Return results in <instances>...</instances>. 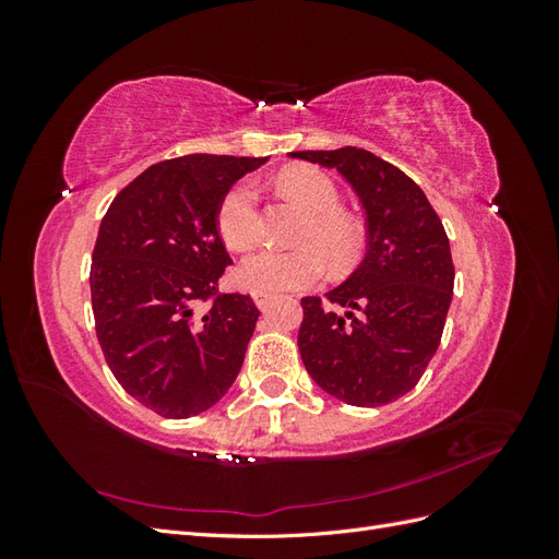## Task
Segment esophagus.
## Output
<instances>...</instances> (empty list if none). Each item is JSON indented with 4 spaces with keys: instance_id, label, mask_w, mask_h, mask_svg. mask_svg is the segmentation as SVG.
<instances>
[{
    "instance_id": "1",
    "label": "esophagus",
    "mask_w": 559,
    "mask_h": 559,
    "mask_svg": "<svg viewBox=\"0 0 559 559\" xmlns=\"http://www.w3.org/2000/svg\"><path fill=\"white\" fill-rule=\"evenodd\" d=\"M251 298H253V302H257V308L265 310V308H267V302H270V298H273V296H270L267 292H257V289H253V292H251Z\"/></svg>"
}]
</instances>
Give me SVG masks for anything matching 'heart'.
<instances>
[{
	"label": "heart",
	"mask_w": 559,
	"mask_h": 559,
	"mask_svg": "<svg viewBox=\"0 0 559 559\" xmlns=\"http://www.w3.org/2000/svg\"><path fill=\"white\" fill-rule=\"evenodd\" d=\"M284 195L294 198L310 212L308 224L298 235L294 251L261 249L240 263V282L257 292H296L308 289L326 275V260L333 267H347L357 261L364 230L352 216L341 212V193L333 179L310 165H296L277 179ZM259 191L245 179L228 189L216 212V230L222 240L242 251L259 238Z\"/></svg>",
	"instance_id": "b5f03b06"
}]
</instances>
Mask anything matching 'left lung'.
<instances>
[{
	"label": "left lung",
	"mask_w": 559,
	"mask_h": 559,
	"mask_svg": "<svg viewBox=\"0 0 559 559\" xmlns=\"http://www.w3.org/2000/svg\"><path fill=\"white\" fill-rule=\"evenodd\" d=\"M337 170L366 214L368 249L335 289L302 298L300 359L326 394L359 408L408 394L441 343L452 302L450 240L425 191L366 148L294 151ZM337 307H343L341 313Z\"/></svg>",
	"instance_id": "obj_1"
}]
</instances>
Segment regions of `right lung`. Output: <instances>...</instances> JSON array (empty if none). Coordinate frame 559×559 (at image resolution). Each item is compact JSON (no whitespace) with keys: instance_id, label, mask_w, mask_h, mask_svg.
<instances>
[{"instance_id":"right-lung-1","label":"right lung","mask_w":559,"mask_h":559,"mask_svg":"<svg viewBox=\"0 0 559 559\" xmlns=\"http://www.w3.org/2000/svg\"><path fill=\"white\" fill-rule=\"evenodd\" d=\"M267 158L191 154L151 165L114 198L91 265L99 347L114 378L154 413L210 411L238 378L259 308L216 296L230 257L216 212Z\"/></svg>"}]
</instances>
